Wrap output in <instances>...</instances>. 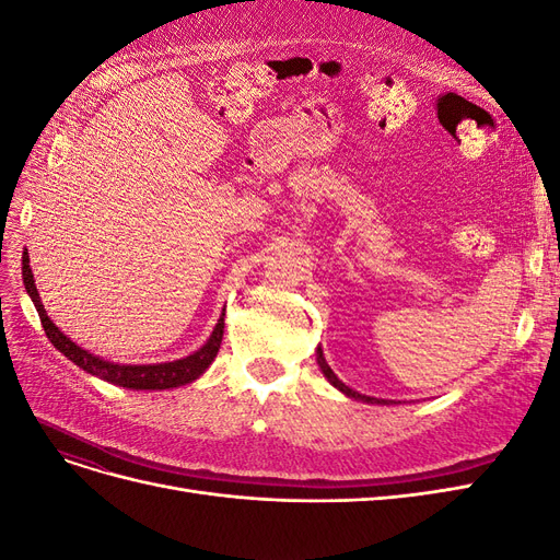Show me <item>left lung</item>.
Returning a JSON list of instances; mask_svg holds the SVG:
<instances>
[{
	"label": "left lung",
	"instance_id": "left-lung-1",
	"mask_svg": "<svg viewBox=\"0 0 560 560\" xmlns=\"http://www.w3.org/2000/svg\"><path fill=\"white\" fill-rule=\"evenodd\" d=\"M317 364H319V369H322V374H325V378L336 387V389H341V393L346 395V397H350V399H358V401H366V404H393V401H385V399H376V397H366V395H360V393H354L352 387H348L343 381H338V376L334 374L331 371V366L327 364V360H325V354H322V348L317 346Z\"/></svg>",
	"mask_w": 560,
	"mask_h": 560
}]
</instances>
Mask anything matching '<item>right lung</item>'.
I'll list each match as a JSON object with an SVG mask.
<instances>
[{
    "label": "right lung",
    "mask_w": 560,
    "mask_h": 560,
    "mask_svg": "<svg viewBox=\"0 0 560 560\" xmlns=\"http://www.w3.org/2000/svg\"><path fill=\"white\" fill-rule=\"evenodd\" d=\"M23 284L25 292L30 294L32 303L39 313L42 327L48 336V341L54 343L56 350H60L67 360L74 362L79 369L86 371L91 376L103 378L112 385L118 387H128V389H171V387H179L186 383H194L196 378H200L206 374V369L214 362L219 346H222V336H224V315L226 308L219 315L217 325L210 334V338L202 343L196 352L186 354L182 360H173V362H156V364H118V362H109L103 360L100 354H93L89 350H83L81 346H77L72 338H67L56 325L54 319L46 315L44 303L39 299L37 284H35V276H32L30 268V257L27 252H23Z\"/></svg>",
    "instance_id": "right-lung-1"
}]
</instances>
